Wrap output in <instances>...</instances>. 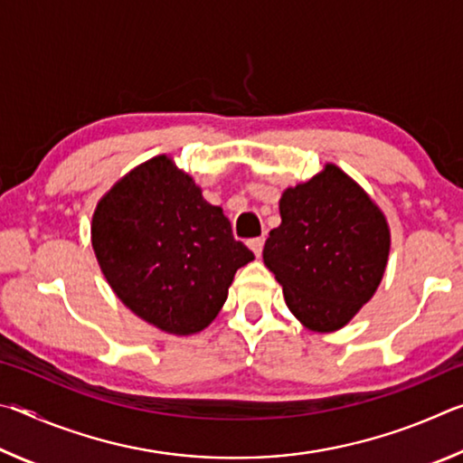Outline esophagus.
Here are the masks:
<instances>
[{
    "instance_id": "1",
    "label": "esophagus",
    "mask_w": 463,
    "mask_h": 463,
    "mask_svg": "<svg viewBox=\"0 0 463 463\" xmlns=\"http://www.w3.org/2000/svg\"><path fill=\"white\" fill-rule=\"evenodd\" d=\"M263 242H265V239L263 237H257V239H250L247 245H249V249L253 250V253L257 255V257H261V250H263Z\"/></svg>"
}]
</instances>
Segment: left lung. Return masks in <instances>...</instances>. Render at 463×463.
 <instances>
[{"mask_svg": "<svg viewBox=\"0 0 463 463\" xmlns=\"http://www.w3.org/2000/svg\"><path fill=\"white\" fill-rule=\"evenodd\" d=\"M279 214L281 224L265 241L263 261L304 326L336 331L380 286L390 250L386 218L335 165L288 187Z\"/></svg>", "mask_w": 463, "mask_h": 463, "instance_id": "left-lung-1", "label": "left lung"}]
</instances>
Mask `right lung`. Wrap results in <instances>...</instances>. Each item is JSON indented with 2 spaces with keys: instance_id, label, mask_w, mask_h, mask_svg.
<instances>
[{
  "instance_id": "1",
  "label": "right lung",
  "mask_w": 463,
  "mask_h": 463,
  "mask_svg": "<svg viewBox=\"0 0 463 463\" xmlns=\"http://www.w3.org/2000/svg\"><path fill=\"white\" fill-rule=\"evenodd\" d=\"M91 245L116 296L174 335L213 323L234 273L255 257L165 155L132 169L99 200Z\"/></svg>"
}]
</instances>
